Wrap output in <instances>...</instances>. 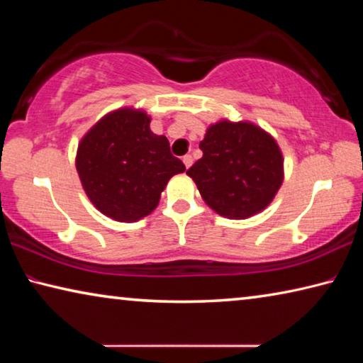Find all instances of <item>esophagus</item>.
<instances>
[{"label": "esophagus", "instance_id": "obj_1", "mask_svg": "<svg viewBox=\"0 0 363 363\" xmlns=\"http://www.w3.org/2000/svg\"><path fill=\"white\" fill-rule=\"evenodd\" d=\"M182 162H184V164H186V168H190L194 163V158H192V155H184Z\"/></svg>", "mask_w": 363, "mask_h": 363}]
</instances>
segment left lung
<instances>
[{"label": "left lung", "instance_id": "obj_1", "mask_svg": "<svg viewBox=\"0 0 363 363\" xmlns=\"http://www.w3.org/2000/svg\"><path fill=\"white\" fill-rule=\"evenodd\" d=\"M200 149L203 157L187 174L219 216H255L270 205L284 182V155L277 140L251 121L213 123Z\"/></svg>", "mask_w": 363, "mask_h": 363}]
</instances>
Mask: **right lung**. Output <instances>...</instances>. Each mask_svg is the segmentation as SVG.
Here are the masks:
<instances>
[{
  "label": "right lung",
  "mask_w": 363,
  "mask_h": 363,
  "mask_svg": "<svg viewBox=\"0 0 363 363\" xmlns=\"http://www.w3.org/2000/svg\"><path fill=\"white\" fill-rule=\"evenodd\" d=\"M75 164L91 203L118 223L149 216L171 177L186 171L168 139L152 133L150 116L134 107L104 115L79 140Z\"/></svg>",
  "instance_id": "add662e5"
}]
</instances>
